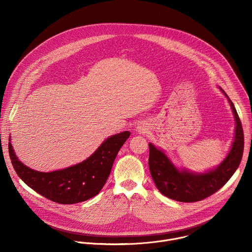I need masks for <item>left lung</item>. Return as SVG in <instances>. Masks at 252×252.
<instances>
[{"instance_id":"1","label":"left lung","mask_w":252,"mask_h":252,"mask_svg":"<svg viewBox=\"0 0 252 252\" xmlns=\"http://www.w3.org/2000/svg\"><path fill=\"white\" fill-rule=\"evenodd\" d=\"M220 89L227 96L223 90ZM228 101L235 119L234 140L229 154L215 169L205 173H193L187 169L178 170L161 150L149 143L150 171L155 185L163 195L181 202L199 201L220 189L233 175L242 158L244 136L234 104L229 98Z\"/></svg>"}]
</instances>
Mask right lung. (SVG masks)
Returning a JSON list of instances; mask_svg holds the SVG:
<instances>
[{"label": "right lung", "mask_w": 252, "mask_h": 252, "mask_svg": "<svg viewBox=\"0 0 252 252\" xmlns=\"http://www.w3.org/2000/svg\"><path fill=\"white\" fill-rule=\"evenodd\" d=\"M129 135V131L115 134L106 138L83 162L51 172H40L22 163L16 157L11 142L9 154L14 169L28 187L54 202L73 204L86 201L100 191L119 151Z\"/></svg>", "instance_id": "right-lung-1"}]
</instances>
